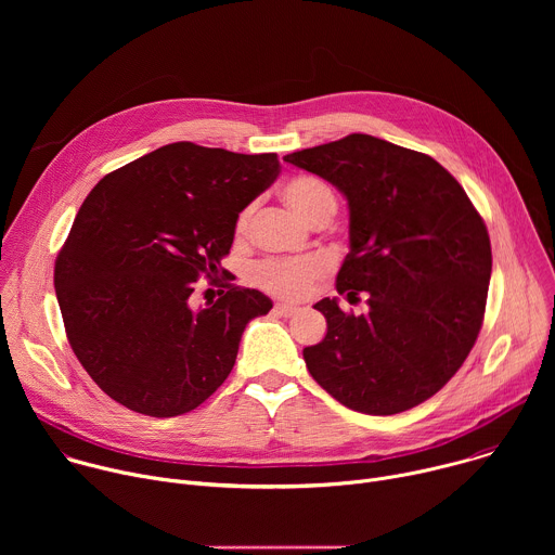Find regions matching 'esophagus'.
<instances>
[{"instance_id": "obj_1", "label": "esophagus", "mask_w": 555, "mask_h": 555, "mask_svg": "<svg viewBox=\"0 0 555 555\" xmlns=\"http://www.w3.org/2000/svg\"><path fill=\"white\" fill-rule=\"evenodd\" d=\"M276 315H283V319H287V315H294L298 311L296 305H287V302H276L274 309H272Z\"/></svg>"}]
</instances>
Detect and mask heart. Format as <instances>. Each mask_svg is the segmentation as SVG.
<instances>
[{"label": "heart", "instance_id": "obj_1", "mask_svg": "<svg viewBox=\"0 0 555 555\" xmlns=\"http://www.w3.org/2000/svg\"><path fill=\"white\" fill-rule=\"evenodd\" d=\"M283 202L305 221L319 223L327 221L336 210L334 191L319 178L296 176L287 180L281 189ZM253 208H244L234 221V232L246 234L250 228ZM330 270V263L321 255H307L298 259H272L255 268L253 281L257 287L281 296V298H302L311 285L323 279Z\"/></svg>", "mask_w": 555, "mask_h": 555}]
</instances>
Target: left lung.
<instances>
[{"label":"left lung","instance_id":"8db88e82","mask_svg":"<svg viewBox=\"0 0 555 555\" xmlns=\"http://www.w3.org/2000/svg\"><path fill=\"white\" fill-rule=\"evenodd\" d=\"M285 163L334 184L349 206V255L338 298L313 305L327 319L302 349L311 377L343 406L366 415L409 411L459 371L479 336L492 248L461 184L430 155L366 133L287 153Z\"/></svg>","mask_w":555,"mask_h":555}]
</instances>
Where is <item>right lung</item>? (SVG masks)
I'll use <instances>...</instances> for the list:
<instances>
[{"instance_id": "obj_1", "label": "right lung", "mask_w": 555, "mask_h": 555, "mask_svg": "<svg viewBox=\"0 0 555 555\" xmlns=\"http://www.w3.org/2000/svg\"><path fill=\"white\" fill-rule=\"evenodd\" d=\"M279 169L276 153L173 142L92 189L56 257L54 289L72 351L112 400L176 417L223 384L246 325L272 300L228 287L193 307L191 294L197 279L225 274L236 217Z\"/></svg>"}]
</instances>
